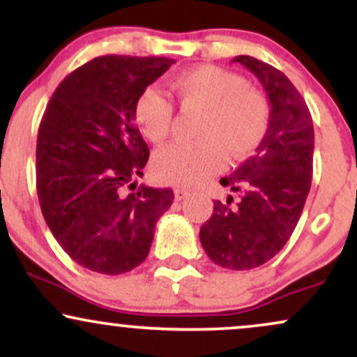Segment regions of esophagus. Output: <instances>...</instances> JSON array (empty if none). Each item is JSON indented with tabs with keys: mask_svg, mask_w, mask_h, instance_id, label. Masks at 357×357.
Returning <instances> with one entry per match:
<instances>
[{
	"mask_svg": "<svg viewBox=\"0 0 357 357\" xmlns=\"http://www.w3.org/2000/svg\"><path fill=\"white\" fill-rule=\"evenodd\" d=\"M188 196H190V191H186V190H174L176 202H181V199H186Z\"/></svg>",
	"mask_w": 357,
	"mask_h": 357,
	"instance_id": "esophagus-1",
	"label": "esophagus"
}]
</instances>
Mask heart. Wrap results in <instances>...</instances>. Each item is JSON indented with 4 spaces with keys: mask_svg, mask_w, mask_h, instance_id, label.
Here are the masks:
<instances>
[{
    "mask_svg": "<svg viewBox=\"0 0 357 357\" xmlns=\"http://www.w3.org/2000/svg\"><path fill=\"white\" fill-rule=\"evenodd\" d=\"M169 85L184 107H202L204 116L196 132L202 141L169 144L154 154L153 173L159 181L198 186L227 166L228 155L243 159L264 142L270 105L240 75L199 65L173 77ZM134 119L142 134L159 144L173 130L174 107L165 93L147 87L134 102Z\"/></svg>",
    "mask_w": 357,
    "mask_h": 357,
    "instance_id": "obj_1",
    "label": "heart"
}]
</instances>
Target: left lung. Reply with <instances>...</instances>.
Masks as SVG:
<instances>
[{
	"label": "left lung",
	"instance_id": "1",
	"mask_svg": "<svg viewBox=\"0 0 357 357\" xmlns=\"http://www.w3.org/2000/svg\"><path fill=\"white\" fill-rule=\"evenodd\" d=\"M233 61L264 87L270 126L255 154L220 179L238 192V202L216 199L199 240L220 267L250 270L275 257L296 230L312 183L314 124L305 100L280 70L248 55Z\"/></svg>",
	"mask_w": 357,
	"mask_h": 357
}]
</instances>
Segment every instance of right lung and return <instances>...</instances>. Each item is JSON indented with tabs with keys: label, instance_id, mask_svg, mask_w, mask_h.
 Listing matches in <instances>:
<instances>
[{
	"label": "right lung",
	"instance_id": "right-lung-1",
	"mask_svg": "<svg viewBox=\"0 0 357 357\" xmlns=\"http://www.w3.org/2000/svg\"><path fill=\"white\" fill-rule=\"evenodd\" d=\"M173 59L105 55L65 77L53 92L36 141V191L60 247L82 267L105 275L146 260L169 188L136 179L149 147L134 124V102Z\"/></svg>",
	"mask_w": 357,
	"mask_h": 357
}]
</instances>
